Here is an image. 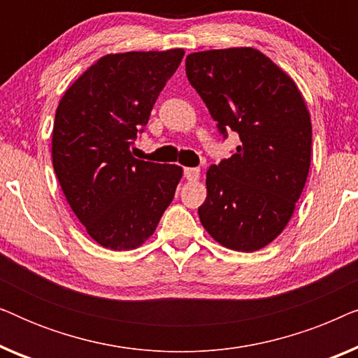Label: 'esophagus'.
<instances>
[{"mask_svg":"<svg viewBox=\"0 0 358 358\" xmlns=\"http://www.w3.org/2000/svg\"><path fill=\"white\" fill-rule=\"evenodd\" d=\"M184 178L187 180H197L200 178V169L199 168H185Z\"/></svg>","mask_w":358,"mask_h":358,"instance_id":"34e87169","label":"esophagus"}]
</instances>
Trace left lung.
<instances>
[{"label":"left lung","mask_w":358,"mask_h":358,"mask_svg":"<svg viewBox=\"0 0 358 358\" xmlns=\"http://www.w3.org/2000/svg\"><path fill=\"white\" fill-rule=\"evenodd\" d=\"M185 75L223 138L236 131L231 158L207 171L199 218L215 241L252 252L292 218L311 161V122L292 81L254 48L190 53Z\"/></svg>","instance_id":"8db88e82"}]
</instances>
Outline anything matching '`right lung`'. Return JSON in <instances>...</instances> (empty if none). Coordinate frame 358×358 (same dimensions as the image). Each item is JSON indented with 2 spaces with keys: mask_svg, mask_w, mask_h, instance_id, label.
Wrapping results in <instances>:
<instances>
[{
  "mask_svg": "<svg viewBox=\"0 0 358 358\" xmlns=\"http://www.w3.org/2000/svg\"><path fill=\"white\" fill-rule=\"evenodd\" d=\"M182 48L106 55L57 107L53 169L90 236L112 251L143 244L173 202L182 168L136 159V135L180 65Z\"/></svg>",
  "mask_w": 358,
  "mask_h": 358,
  "instance_id": "right-lung-1",
  "label": "right lung"
}]
</instances>
